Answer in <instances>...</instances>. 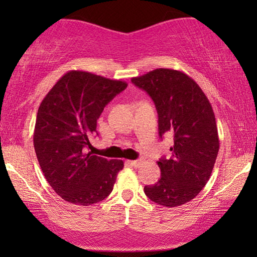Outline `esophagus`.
Masks as SVG:
<instances>
[{
	"mask_svg": "<svg viewBox=\"0 0 257 257\" xmlns=\"http://www.w3.org/2000/svg\"><path fill=\"white\" fill-rule=\"evenodd\" d=\"M130 164H131L133 167L139 168V167L142 166V165H143V160H142V159H138V160H132V161H130Z\"/></svg>",
	"mask_w": 257,
	"mask_h": 257,
	"instance_id": "1",
	"label": "esophagus"
}]
</instances>
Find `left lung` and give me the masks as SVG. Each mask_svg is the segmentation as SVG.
Segmentation results:
<instances>
[{
    "label": "left lung",
    "instance_id": "left-lung-1",
    "mask_svg": "<svg viewBox=\"0 0 257 257\" xmlns=\"http://www.w3.org/2000/svg\"><path fill=\"white\" fill-rule=\"evenodd\" d=\"M131 80L154 101L160 138L173 137L171 158L158 161L161 178L144 192L160 206L184 205L205 187L219 152L212 105L201 87L178 70L156 69Z\"/></svg>",
    "mask_w": 257,
    "mask_h": 257
}]
</instances>
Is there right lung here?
I'll return each mask as SVG.
<instances>
[{
    "label": "right lung",
    "instance_id": "add662e5",
    "mask_svg": "<svg viewBox=\"0 0 257 257\" xmlns=\"http://www.w3.org/2000/svg\"><path fill=\"white\" fill-rule=\"evenodd\" d=\"M126 82L72 70L52 86L38 107L34 147L45 179L63 200L91 206L113 189L122 160L84 153L104 107Z\"/></svg>",
    "mask_w": 257,
    "mask_h": 257
}]
</instances>
